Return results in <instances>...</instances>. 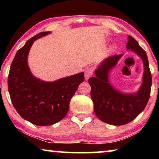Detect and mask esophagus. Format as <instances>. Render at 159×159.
Listing matches in <instances>:
<instances>
[{"instance_id":"1","label":"esophagus","mask_w":159,"mask_h":159,"mask_svg":"<svg viewBox=\"0 0 159 159\" xmlns=\"http://www.w3.org/2000/svg\"><path fill=\"white\" fill-rule=\"evenodd\" d=\"M93 75V68H88L85 71H84V77H85V80H88Z\"/></svg>"}]
</instances>
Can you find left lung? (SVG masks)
Returning <instances> with one entry per match:
<instances>
[{
    "label": "left lung",
    "instance_id": "left-lung-1",
    "mask_svg": "<svg viewBox=\"0 0 159 159\" xmlns=\"http://www.w3.org/2000/svg\"><path fill=\"white\" fill-rule=\"evenodd\" d=\"M127 48L140 56L144 64L143 83L138 92L122 93L113 88L108 81L109 71L123 54L106 58L95 70V77L88 80L95 115L103 122L115 126L126 125L134 120L144 110L151 93L152 77L146 53L130 35L128 36Z\"/></svg>",
    "mask_w": 159,
    "mask_h": 159
}]
</instances>
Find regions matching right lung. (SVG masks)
<instances>
[{
	"instance_id": "add662e5",
	"label": "right lung",
	"mask_w": 159,
	"mask_h": 159,
	"mask_svg": "<svg viewBox=\"0 0 159 159\" xmlns=\"http://www.w3.org/2000/svg\"><path fill=\"white\" fill-rule=\"evenodd\" d=\"M49 33L36 34L16 52L8 77V92L15 109L24 119L38 126L54 125L64 119L71 98L84 80L83 72L51 82L32 75L27 64L30 48L34 40Z\"/></svg>"
}]
</instances>
